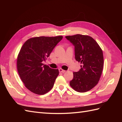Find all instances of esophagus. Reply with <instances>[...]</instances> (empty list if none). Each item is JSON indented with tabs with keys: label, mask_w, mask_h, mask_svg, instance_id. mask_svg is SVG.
Wrapping results in <instances>:
<instances>
[{
	"label": "esophagus",
	"mask_w": 122,
	"mask_h": 122,
	"mask_svg": "<svg viewBox=\"0 0 122 122\" xmlns=\"http://www.w3.org/2000/svg\"><path fill=\"white\" fill-rule=\"evenodd\" d=\"M59 72H61V73H65L66 72V71L64 70H62V69L60 68V69H59Z\"/></svg>",
	"instance_id": "obj_1"
}]
</instances>
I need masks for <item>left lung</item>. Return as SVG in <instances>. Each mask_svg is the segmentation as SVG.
<instances>
[{
  "instance_id": "8db88e82",
  "label": "left lung",
  "mask_w": 122,
  "mask_h": 122,
  "mask_svg": "<svg viewBox=\"0 0 122 122\" xmlns=\"http://www.w3.org/2000/svg\"><path fill=\"white\" fill-rule=\"evenodd\" d=\"M65 37L74 46L75 60L82 64L79 71L73 72L70 85L76 92L84 93L96 86L100 78L104 63L102 50L90 36L77 34Z\"/></svg>"
}]
</instances>
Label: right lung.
I'll list each match as a JSON object with an SVG mask.
<instances>
[{"instance_id": "right-lung-1", "label": "right lung", "mask_w": 122, "mask_h": 122, "mask_svg": "<svg viewBox=\"0 0 122 122\" xmlns=\"http://www.w3.org/2000/svg\"><path fill=\"white\" fill-rule=\"evenodd\" d=\"M62 39L61 36L32 38L21 47L17 57L18 72L25 87L32 93L44 95L53 87L58 70L51 69L42 62Z\"/></svg>"}]
</instances>
